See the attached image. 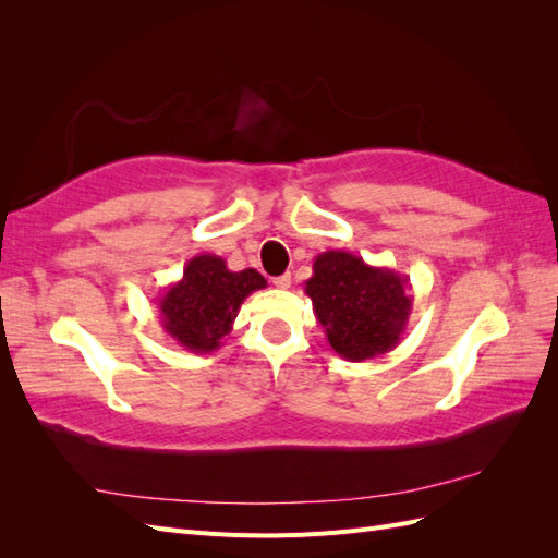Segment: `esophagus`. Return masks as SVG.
<instances>
[{"instance_id": "obj_1", "label": "esophagus", "mask_w": 558, "mask_h": 558, "mask_svg": "<svg viewBox=\"0 0 558 558\" xmlns=\"http://www.w3.org/2000/svg\"><path fill=\"white\" fill-rule=\"evenodd\" d=\"M272 283L277 286V289H289L291 286V275H281V277H275Z\"/></svg>"}]
</instances>
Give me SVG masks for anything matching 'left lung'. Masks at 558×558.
<instances>
[{
  "label": "left lung",
  "mask_w": 558,
  "mask_h": 558,
  "mask_svg": "<svg viewBox=\"0 0 558 558\" xmlns=\"http://www.w3.org/2000/svg\"><path fill=\"white\" fill-rule=\"evenodd\" d=\"M312 269L305 293L335 353L361 363L398 347L414 302L408 277L349 251L318 253Z\"/></svg>",
  "instance_id": "1"
}]
</instances>
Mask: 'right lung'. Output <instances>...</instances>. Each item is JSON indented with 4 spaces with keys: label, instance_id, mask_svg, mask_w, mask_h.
<instances>
[{
    "label": "right lung",
    "instance_id": "add662e5",
    "mask_svg": "<svg viewBox=\"0 0 558 558\" xmlns=\"http://www.w3.org/2000/svg\"><path fill=\"white\" fill-rule=\"evenodd\" d=\"M265 286V277L253 267L232 272L221 256L197 253L185 263L183 277L158 298L162 330L185 351H216L232 330L242 302Z\"/></svg>",
    "mask_w": 558,
    "mask_h": 558
}]
</instances>
